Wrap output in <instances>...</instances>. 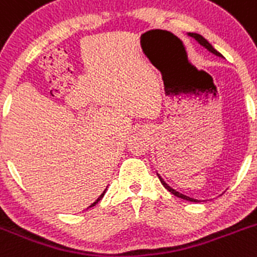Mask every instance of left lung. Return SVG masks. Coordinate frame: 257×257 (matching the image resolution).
Returning <instances> with one entry per match:
<instances>
[{"mask_svg":"<svg viewBox=\"0 0 257 257\" xmlns=\"http://www.w3.org/2000/svg\"><path fill=\"white\" fill-rule=\"evenodd\" d=\"M188 35H190V37H192V38H195V39H196V41L199 42V43L201 44L202 47H205V48L208 49V51H210L211 53H213V55H215V56H219V57H222V55H220L219 52L216 51V49L214 48V47L211 46V44L209 43V42L206 41L205 38L202 37V35H200V34H196V33H188ZM159 180H161L162 185H163L164 187H166L167 190H168V191L171 192V194H173V195H175V196H177V197H181V199H183V200H187V201L197 202V200L192 199V197H188V196H186V195H183V194H180V192H178V191H176V190H173V188H172V187H169V186L167 185V183L164 182V181L162 180L161 177H159Z\"/></svg>","mask_w":257,"mask_h":257,"instance_id":"obj_1","label":"left lung"}]
</instances>
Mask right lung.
I'll return each mask as SVG.
<instances>
[{"label":"right lung","instance_id":"1","mask_svg":"<svg viewBox=\"0 0 257 257\" xmlns=\"http://www.w3.org/2000/svg\"><path fill=\"white\" fill-rule=\"evenodd\" d=\"M104 192H105V191H104ZM104 192H103V194H102V195H100V196H99V197H98V199H96V200H95V201H94V202H93V204H91V205H90V206H94V205H95V204H98V201H100V199H102V197H103V196H104Z\"/></svg>","mask_w":257,"mask_h":257}]
</instances>
